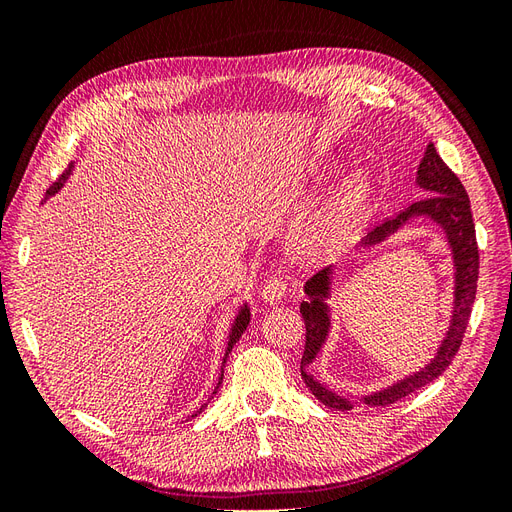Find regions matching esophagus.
<instances>
[{
  "instance_id": "obj_1",
  "label": "esophagus",
  "mask_w": 512,
  "mask_h": 512,
  "mask_svg": "<svg viewBox=\"0 0 512 512\" xmlns=\"http://www.w3.org/2000/svg\"><path fill=\"white\" fill-rule=\"evenodd\" d=\"M288 290V280L284 275H271L269 280L265 282V286H262V292L260 297L265 299L267 303H277L284 299V294Z\"/></svg>"
}]
</instances>
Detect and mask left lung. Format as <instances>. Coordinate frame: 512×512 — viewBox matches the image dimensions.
<instances>
[{"label":"left lung","mask_w":512,"mask_h":512,"mask_svg":"<svg viewBox=\"0 0 512 512\" xmlns=\"http://www.w3.org/2000/svg\"><path fill=\"white\" fill-rule=\"evenodd\" d=\"M416 175H418L416 183L421 185L423 190H427L429 196L421 198L418 203H412L406 211H401L395 220H386L384 224L376 226L363 241L367 245L382 241L401 224L408 222L412 215H427V218H431L433 222H438L446 232L448 243H451V250L455 256V269H457L453 320L436 359H433L423 371H418V374L401 380L395 386H389V389H384L380 393L365 397L367 406L395 404L397 399L423 389L425 384L442 376V371L453 363L455 354L459 352L463 335H466L468 322H470L474 299H476L478 243H476V230H474L470 198L466 194V188H463V183L459 181V177L453 173V170L444 164L433 143L427 145V151L421 164H418ZM305 292L309 294V301L301 303V314L305 320V350L301 356V376L309 386V391H312L324 406H329L333 410H352V404L348 399L335 395L333 391L327 389V386L316 382L314 376H309L303 369L305 365L314 361V356L324 344V337L329 333V312H327V305L322 301L329 294V269L316 273L312 280L305 284Z\"/></svg>","instance_id":"obj_1"}]
</instances>
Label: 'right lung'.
Here are the masks:
<instances>
[{
    "instance_id": "right-lung-1",
    "label": "right lung",
    "mask_w": 512,
    "mask_h": 512,
    "mask_svg": "<svg viewBox=\"0 0 512 512\" xmlns=\"http://www.w3.org/2000/svg\"><path fill=\"white\" fill-rule=\"evenodd\" d=\"M72 173V164L64 170V173H61V177L51 185V188L49 190H46V196H44V200L46 198H49V196H53L59 188H61V185H64L66 183V179H68V175ZM247 324H250V309H247V305L241 309V312H239V316H237V320H235V324H232V333H230V342H228V350H226V354L232 350V346H235L237 342H239V337L243 335V331L247 329ZM226 361V359H224ZM205 408V406H203ZM203 408H200V410H203ZM196 416V414H194Z\"/></svg>"
}]
</instances>
